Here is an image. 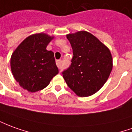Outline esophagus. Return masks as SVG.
Returning a JSON list of instances; mask_svg holds the SVG:
<instances>
[{
  "instance_id": "1",
  "label": "esophagus",
  "mask_w": 132,
  "mask_h": 132,
  "mask_svg": "<svg viewBox=\"0 0 132 132\" xmlns=\"http://www.w3.org/2000/svg\"><path fill=\"white\" fill-rule=\"evenodd\" d=\"M56 65L59 69H62V64H61V60H56Z\"/></svg>"
}]
</instances>
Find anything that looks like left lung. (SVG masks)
<instances>
[{
  "label": "left lung",
  "instance_id": "8db88e82",
  "mask_svg": "<svg viewBox=\"0 0 132 132\" xmlns=\"http://www.w3.org/2000/svg\"><path fill=\"white\" fill-rule=\"evenodd\" d=\"M73 49L71 63L62 72L69 88L79 96L97 92L107 81L112 70V57L107 47L86 31L69 34Z\"/></svg>",
  "mask_w": 132,
  "mask_h": 132
}]
</instances>
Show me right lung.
I'll return each mask as SVG.
<instances>
[{"mask_svg": "<svg viewBox=\"0 0 132 132\" xmlns=\"http://www.w3.org/2000/svg\"><path fill=\"white\" fill-rule=\"evenodd\" d=\"M53 37L37 34L26 38L13 53L11 67L19 85L28 92L42 90L59 73L54 53L46 46Z\"/></svg>", "mask_w": 132, "mask_h": 132, "instance_id": "obj_1", "label": "right lung"}]
</instances>
